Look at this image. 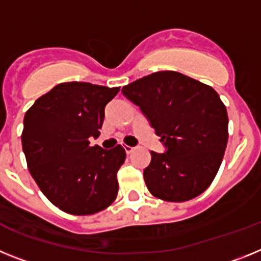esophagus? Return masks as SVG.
I'll return each mask as SVG.
<instances>
[{"label":"esophagus","mask_w":261,"mask_h":261,"mask_svg":"<svg viewBox=\"0 0 261 261\" xmlns=\"http://www.w3.org/2000/svg\"><path fill=\"white\" fill-rule=\"evenodd\" d=\"M124 150L126 151V154H130V153H132L133 150H135V147L128 146V145H124Z\"/></svg>","instance_id":"1"}]
</instances>
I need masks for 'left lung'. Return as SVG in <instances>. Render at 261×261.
<instances>
[{"label":"left lung","instance_id":"obj_1","mask_svg":"<svg viewBox=\"0 0 261 261\" xmlns=\"http://www.w3.org/2000/svg\"><path fill=\"white\" fill-rule=\"evenodd\" d=\"M140 107L166 150L151 151L144 170L147 190L165 201L201 195L216 177L229 138V117L213 87L163 70L121 89Z\"/></svg>","mask_w":261,"mask_h":261}]
</instances>
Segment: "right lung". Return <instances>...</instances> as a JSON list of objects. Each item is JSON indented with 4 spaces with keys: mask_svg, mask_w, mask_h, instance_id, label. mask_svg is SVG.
<instances>
[{
    "mask_svg": "<svg viewBox=\"0 0 261 261\" xmlns=\"http://www.w3.org/2000/svg\"><path fill=\"white\" fill-rule=\"evenodd\" d=\"M119 90L64 82L36 99L24 115L22 147L30 174L62 212L95 214L116 199L125 150L121 145L110 150L91 146L90 138L99 137L105 107Z\"/></svg>",
    "mask_w": 261,
    "mask_h": 261,
    "instance_id": "obj_1",
    "label": "right lung"
}]
</instances>
